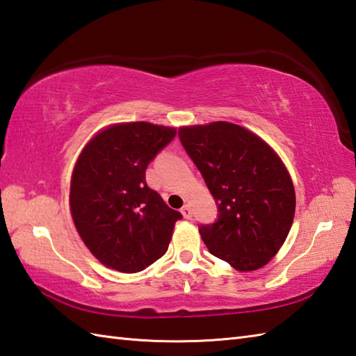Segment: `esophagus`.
Returning <instances> with one entry per match:
<instances>
[{"mask_svg": "<svg viewBox=\"0 0 356 356\" xmlns=\"http://www.w3.org/2000/svg\"><path fill=\"white\" fill-rule=\"evenodd\" d=\"M182 214H184L185 218H191V217H193V209H191V207H190V205H185V207L182 208Z\"/></svg>", "mask_w": 356, "mask_h": 356, "instance_id": "obj_1", "label": "esophagus"}]
</instances>
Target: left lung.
Masks as SVG:
<instances>
[{
    "instance_id": "8db88e82",
    "label": "left lung",
    "mask_w": 356,
    "mask_h": 356,
    "mask_svg": "<svg viewBox=\"0 0 356 356\" xmlns=\"http://www.w3.org/2000/svg\"><path fill=\"white\" fill-rule=\"evenodd\" d=\"M179 139L217 205L200 225L208 251L238 270L264 266L289 234L295 191L289 172L266 142L229 122L185 127Z\"/></svg>"
}]
</instances>
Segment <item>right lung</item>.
<instances>
[{"instance_id":"add662e5","label":"right lung","mask_w":356,"mask_h":356,"mask_svg":"<svg viewBox=\"0 0 356 356\" xmlns=\"http://www.w3.org/2000/svg\"><path fill=\"white\" fill-rule=\"evenodd\" d=\"M174 136L168 127L119 124L96 134L81 153L72 176V217L105 266L134 274L168 249L182 214L147 185L145 171Z\"/></svg>"}]
</instances>
